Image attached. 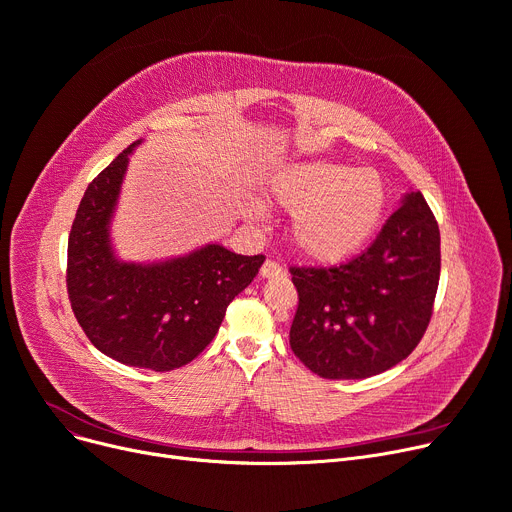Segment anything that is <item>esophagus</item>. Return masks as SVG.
<instances>
[{
	"instance_id": "34e87169",
	"label": "esophagus",
	"mask_w": 512,
	"mask_h": 512,
	"mask_svg": "<svg viewBox=\"0 0 512 512\" xmlns=\"http://www.w3.org/2000/svg\"><path fill=\"white\" fill-rule=\"evenodd\" d=\"M281 275H283V268L277 262H273V260H266L262 264V268H260V277L262 279H275V277H281Z\"/></svg>"
}]
</instances>
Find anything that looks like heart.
I'll use <instances>...</instances> for the list:
<instances>
[{
  "instance_id": "obj_1",
  "label": "heart",
  "mask_w": 512,
  "mask_h": 512,
  "mask_svg": "<svg viewBox=\"0 0 512 512\" xmlns=\"http://www.w3.org/2000/svg\"><path fill=\"white\" fill-rule=\"evenodd\" d=\"M268 200L289 210L291 242L316 262H341L370 244L386 210V186L372 169L306 161L281 171Z\"/></svg>"
}]
</instances>
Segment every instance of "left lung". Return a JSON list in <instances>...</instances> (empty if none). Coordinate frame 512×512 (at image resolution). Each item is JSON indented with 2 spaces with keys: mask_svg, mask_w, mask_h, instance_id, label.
Listing matches in <instances>:
<instances>
[{
  "mask_svg": "<svg viewBox=\"0 0 512 512\" xmlns=\"http://www.w3.org/2000/svg\"><path fill=\"white\" fill-rule=\"evenodd\" d=\"M440 279V231L426 198L403 196L374 242L339 266H291L289 345L314 374H382L422 341Z\"/></svg>",
  "mask_w": 512,
  "mask_h": 512,
  "instance_id": "left-lung-1",
  "label": "left lung"
}]
</instances>
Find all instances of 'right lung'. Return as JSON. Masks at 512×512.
Here are the masks:
<instances>
[{
    "mask_svg": "<svg viewBox=\"0 0 512 512\" xmlns=\"http://www.w3.org/2000/svg\"><path fill=\"white\" fill-rule=\"evenodd\" d=\"M134 142L88 184L68 239V295L84 335L119 364L169 372L215 339L227 306L258 275L264 256L206 244L161 262H124L111 219Z\"/></svg>",
    "mask_w": 512,
    "mask_h": 512,
    "instance_id": "add662e5",
    "label": "right lung"
}]
</instances>
